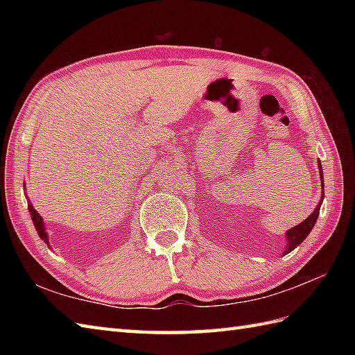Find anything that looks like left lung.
I'll return each mask as SVG.
<instances>
[{
    "label": "left lung",
    "instance_id": "8db88e82",
    "mask_svg": "<svg viewBox=\"0 0 355 355\" xmlns=\"http://www.w3.org/2000/svg\"><path fill=\"white\" fill-rule=\"evenodd\" d=\"M319 169H320V175H322V168H319ZM322 182H323V178H322ZM320 202H322V201H320ZM320 202H319V206L315 207L314 212H313L310 216H308L304 223L297 224L296 227H293V229H290L288 232H286V247H285V253H290L291 250H294V248H296L308 235H310V232H311V229L314 227L315 221H318L319 210H320Z\"/></svg>",
    "mask_w": 355,
    "mask_h": 355
}]
</instances>
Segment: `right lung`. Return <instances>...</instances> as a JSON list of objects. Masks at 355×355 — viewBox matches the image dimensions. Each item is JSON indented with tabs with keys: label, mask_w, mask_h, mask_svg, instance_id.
Here are the masks:
<instances>
[{
	"label": "right lung",
	"mask_w": 355,
	"mask_h": 355,
	"mask_svg": "<svg viewBox=\"0 0 355 355\" xmlns=\"http://www.w3.org/2000/svg\"><path fill=\"white\" fill-rule=\"evenodd\" d=\"M28 210H30V215H32V220H33V224L37 230V235L41 236V239L44 241V243L49 244V238H47V232H45V227H44V223H42V218L40 216V214L36 212V210L33 209L32 205H28Z\"/></svg>",
	"instance_id": "1"
}]
</instances>
